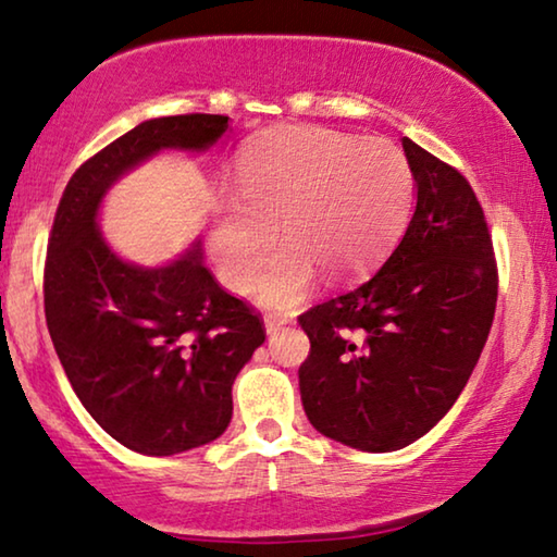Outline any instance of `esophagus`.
Segmentation results:
<instances>
[{
	"label": "esophagus",
	"instance_id": "1",
	"mask_svg": "<svg viewBox=\"0 0 557 557\" xmlns=\"http://www.w3.org/2000/svg\"><path fill=\"white\" fill-rule=\"evenodd\" d=\"M288 323L286 315H278V313H269L263 315V326H267V333H276L281 331Z\"/></svg>",
	"mask_w": 557,
	"mask_h": 557
}]
</instances>
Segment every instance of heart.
I'll return each instance as SVG.
<instances>
[{
  "mask_svg": "<svg viewBox=\"0 0 557 557\" xmlns=\"http://www.w3.org/2000/svg\"><path fill=\"white\" fill-rule=\"evenodd\" d=\"M410 199L413 174L393 144L319 126L273 129L242 151L231 199L213 207V267L231 290L244 294L278 227L285 251L251 296L269 308L294 306L319 271L346 278L373 267L404 228Z\"/></svg>",
  "mask_w": 557,
  "mask_h": 557,
  "instance_id": "b5f03b06",
  "label": "heart"
}]
</instances>
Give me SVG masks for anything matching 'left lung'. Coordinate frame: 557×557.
Masks as SVG:
<instances>
[{"label": "left lung", "mask_w": 557, "mask_h": 557, "mask_svg": "<svg viewBox=\"0 0 557 557\" xmlns=\"http://www.w3.org/2000/svg\"><path fill=\"white\" fill-rule=\"evenodd\" d=\"M416 207L381 269L304 313L298 388L315 431L348 448L410 446L456 404L493 326L498 273L481 203L404 136Z\"/></svg>", "instance_id": "1"}]
</instances>
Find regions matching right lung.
<instances>
[{
  "instance_id": "obj_1",
  "label": "right lung",
  "mask_w": 557,
  "mask_h": 557,
  "mask_svg": "<svg viewBox=\"0 0 557 557\" xmlns=\"http://www.w3.org/2000/svg\"><path fill=\"white\" fill-rule=\"evenodd\" d=\"M228 116L136 124L66 184L47 249L45 313L76 398L111 438L144 456L207 446L231 423V386L267 341L259 315L203 267L201 242L141 267L101 234L107 194L161 151L207 153Z\"/></svg>"
}]
</instances>
